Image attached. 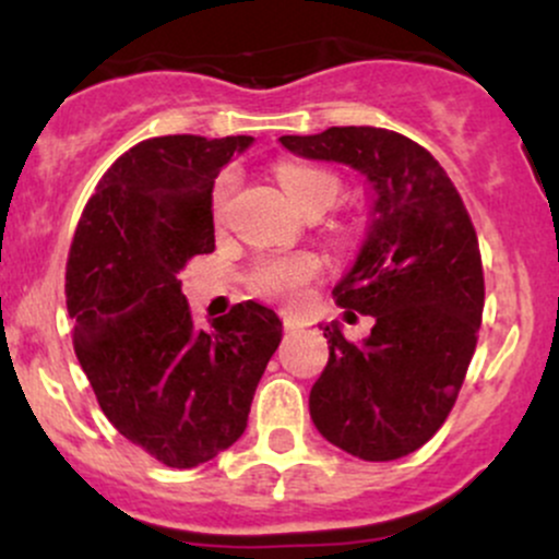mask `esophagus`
Segmentation results:
<instances>
[{"mask_svg": "<svg viewBox=\"0 0 559 559\" xmlns=\"http://www.w3.org/2000/svg\"><path fill=\"white\" fill-rule=\"evenodd\" d=\"M284 329L286 333H297L305 329V320H299L297 316H284Z\"/></svg>", "mask_w": 559, "mask_h": 559, "instance_id": "1", "label": "esophagus"}]
</instances>
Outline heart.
I'll return each instance as SVG.
<instances>
[{"label": "heart", "mask_w": 559, "mask_h": 559, "mask_svg": "<svg viewBox=\"0 0 559 559\" xmlns=\"http://www.w3.org/2000/svg\"><path fill=\"white\" fill-rule=\"evenodd\" d=\"M278 181L284 186L286 197L292 199L294 207L305 213L312 204H333V199L338 197V178L329 170L320 168H307V165H294L284 163L278 165ZM230 189H234V178L223 176L215 186V213H221L226 207ZM318 273V260L310 258V254H297V258H278L267 260L254 271L252 284L260 294L265 297L286 301V305H294L299 301L301 292H305V284Z\"/></svg>", "instance_id": "b5f03b06"}]
</instances>
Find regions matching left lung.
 <instances>
[{"label":"left lung","instance_id":"obj_1","mask_svg":"<svg viewBox=\"0 0 559 559\" xmlns=\"http://www.w3.org/2000/svg\"><path fill=\"white\" fill-rule=\"evenodd\" d=\"M278 141L297 157L357 170L370 194L365 239L333 297L373 329L346 342L342 323H320L329 365L310 391V418L355 457L400 460L439 431L476 352V228L444 168L402 133L346 126Z\"/></svg>","mask_w":559,"mask_h":559}]
</instances>
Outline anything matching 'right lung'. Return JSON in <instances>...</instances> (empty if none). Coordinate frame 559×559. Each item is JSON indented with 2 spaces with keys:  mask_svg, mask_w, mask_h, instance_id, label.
I'll use <instances>...</instances> for the list:
<instances>
[{
  "mask_svg": "<svg viewBox=\"0 0 559 559\" xmlns=\"http://www.w3.org/2000/svg\"><path fill=\"white\" fill-rule=\"evenodd\" d=\"M252 136L146 139L110 165L68 258L73 344L107 420L168 467H197L243 433L284 325L241 301L197 329L178 271L215 249L217 173Z\"/></svg>",
  "mask_w": 559,
  "mask_h": 559,
  "instance_id": "1",
  "label": "right lung"
}]
</instances>
